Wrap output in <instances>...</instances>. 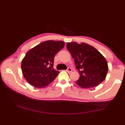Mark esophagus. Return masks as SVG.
<instances>
[{"label": "esophagus", "instance_id": "1", "mask_svg": "<svg viewBox=\"0 0 125 125\" xmlns=\"http://www.w3.org/2000/svg\"><path fill=\"white\" fill-rule=\"evenodd\" d=\"M72 71H73L72 69L70 68H68V69L67 70V72L68 73H71V72H72Z\"/></svg>", "mask_w": 125, "mask_h": 125}]
</instances>
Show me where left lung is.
Segmentation results:
<instances>
[{
    "label": "left lung",
    "instance_id": "8db88e82",
    "mask_svg": "<svg viewBox=\"0 0 125 125\" xmlns=\"http://www.w3.org/2000/svg\"><path fill=\"white\" fill-rule=\"evenodd\" d=\"M70 52L80 77L76 83L83 89L97 86L105 79L108 64L104 56L94 47L87 43L68 42Z\"/></svg>",
    "mask_w": 125,
    "mask_h": 125
}]
</instances>
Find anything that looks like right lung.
I'll list each match as a JSON object with an SVG mask.
<instances>
[{
	"instance_id": "obj_1",
	"label": "right lung",
	"mask_w": 125,
	"mask_h": 125,
	"mask_svg": "<svg viewBox=\"0 0 125 125\" xmlns=\"http://www.w3.org/2000/svg\"><path fill=\"white\" fill-rule=\"evenodd\" d=\"M64 46L63 41L48 40L28 50L21 67L29 84L37 88H43L54 80L60 72L53 68L54 58Z\"/></svg>"
}]
</instances>
